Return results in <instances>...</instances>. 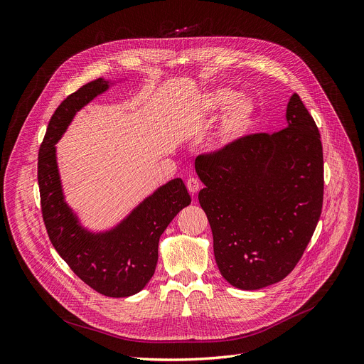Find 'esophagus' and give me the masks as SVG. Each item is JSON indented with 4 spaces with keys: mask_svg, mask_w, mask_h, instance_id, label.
Wrapping results in <instances>:
<instances>
[{
    "mask_svg": "<svg viewBox=\"0 0 364 364\" xmlns=\"http://www.w3.org/2000/svg\"><path fill=\"white\" fill-rule=\"evenodd\" d=\"M186 188H188V191L191 192V195H195V193L199 191L200 185H199L198 179H195V178H189V179L186 181Z\"/></svg>",
    "mask_w": 364,
    "mask_h": 364,
    "instance_id": "obj_1",
    "label": "esophagus"
}]
</instances>
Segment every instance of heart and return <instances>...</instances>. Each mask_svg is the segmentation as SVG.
Instances as JSON below:
<instances>
[{
	"label": "heart",
	"instance_id": "obj_1",
	"mask_svg": "<svg viewBox=\"0 0 364 364\" xmlns=\"http://www.w3.org/2000/svg\"><path fill=\"white\" fill-rule=\"evenodd\" d=\"M225 109L227 112L213 136L215 151L234 148L250 133L254 124V103L247 97H238V93L231 89L221 87L210 90L200 102V112L209 117L218 116Z\"/></svg>",
	"mask_w": 364,
	"mask_h": 364
}]
</instances>
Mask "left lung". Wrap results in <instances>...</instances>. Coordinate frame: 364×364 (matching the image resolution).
<instances>
[{"mask_svg":"<svg viewBox=\"0 0 364 364\" xmlns=\"http://www.w3.org/2000/svg\"><path fill=\"white\" fill-rule=\"evenodd\" d=\"M279 132L248 134L228 151L195 159L216 265L241 289L264 288L291 272L321 215L320 132L297 93Z\"/></svg>","mask_w":364,"mask_h":364,"instance_id":"8db88e82","label":"left lung"}]
</instances>
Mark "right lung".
<instances>
[{
  "label": "right lung",
  "instance_id": "right-lung-1",
  "mask_svg": "<svg viewBox=\"0 0 364 364\" xmlns=\"http://www.w3.org/2000/svg\"><path fill=\"white\" fill-rule=\"evenodd\" d=\"M109 87V80H93L57 107L38 152V186L44 225L55 251L95 291L120 299L139 293L149 282L158 264L159 238L191 203V196L176 178L143 199L112 230L92 232L80 224L64 199L55 143L76 113Z\"/></svg>",
  "mask_w": 364,
  "mask_h": 364
}]
</instances>
